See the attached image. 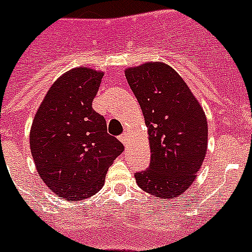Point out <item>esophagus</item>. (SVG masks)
<instances>
[{
	"instance_id": "obj_1",
	"label": "esophagus",
	"mask_w": 252,
	"mask_h": 252,
	"mask_svg": "<svg viewBox=\"0 0 252 252\" xmlns=\"http://www.w3.org/2000/svg\"><path fill=\"white\" fill-rule=\"evenodd\" d=\"M119 139H120V142H122V143L124 144V146H126V144H128V134H122L119 137Z\"/></svg>"
}]
</instances>
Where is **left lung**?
<instances>
[{
  "label": "left lung",
  "instance_id": "8db88e82",
  "mask_svg": "<svg viewBox=\"0 0 252 252\" xmlns=\"http://www.w3.org/2000/svg\"><path fill=\"white\" fill-rule=\"evenodd\" d=\"M126 77L141 105L151 148L150 167L135 172V181L155 198H176L194 183L204 161V110L180 74L166 63L129 67Z\"/></svg>",
  "mask_w": 252,
  "mask_h": 252
}]
</instances>
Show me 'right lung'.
Here are the masks:
<instances>
[{"mask_svg": "<svg viewBox=\"0 0 252 252\" xmlns=\"http://www.w3.org/2000/svg\"><path fill=\"white\" fill-rule=\"evenodd\" d=\"M104 72L77 67L57 78L30 129V150L38 174L61 198L73 202L104 187L114 159L124 151L108 134L104 117L93 109Z\"/></svg>", "mask_w": 252, "mask_h": 252, "instance_id": "add662e5", "label": "right lung"}]
</instances>
